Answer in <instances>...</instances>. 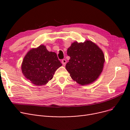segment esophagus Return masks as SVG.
Instances as JSON below:
<instances>
[{
    "mask_svg": "<svg viewBox=\"0 0 130 130\" xmlns=\"http://www.w3.org/2000/svg\"><path fill=\"white\" fill-rule=\"evenodd\" d=\"M66 62H67V61H66V60H65V59H63V60H62V63L63 64V65L65 66L66 64Z\"/></svg>",
    "mask_w": 130,
    "mask_h": 130,
    "instance_id": "esophagus-1",
    "label": "esophagus"
}]
</instances>
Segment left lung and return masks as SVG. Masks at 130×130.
<instances>
[{
  "label": "left lung",
  "mask_w": 130,
  "mask_h": 130,
  "mask_svg": "<svg viewBox=\"0 0 130 130\" xmlns=\"http://www.w3.org/2000/svg\"><path fill=\"white\" fill-rule=\"evenodd\" d=\"M70 58L66 68L74 81L81 85L92 83L103 71L105 56L95 44L90 41L75 42L68 49Z\"/></svg>",
  "instance_id": "8db88e82"
}]
</instances>
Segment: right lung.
I'll list each match as a JSON object with an SVG mask.
<instances>
[{
	"label": "right lung",
	"mask_w": 130,
	"mask_h": 130,
	"mask_svg": "<svg viewBox=\"0 0 130 130\" xmlns=\"http://www.w3.org/2000/svg\"><path fill=\"white\" fill-rule=\"evenodd\" d=\"M61 66L56 54L49 52L42 45L27 53L22 63V70L32 84L41 86L52 80L55 72Z\"/></svg>",
	"instance_id": "1"
}]
</instances>
